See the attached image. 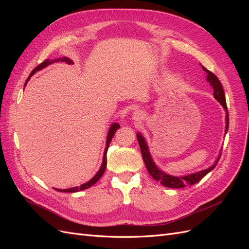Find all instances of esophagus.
<instances>
[{
  "label": "esophagus",
  "instance_id": "obj_1",
  "mask_svg": "<svg viewBox=\"0 0 249 249\" xmlns=\"http://www.w3.org/2000/svg\"><path fill=\"white\" fill-rule=\"evenodd\" d=\"M132 118H133V120H135V122L140 123L141 120H142V118H143L142 112H141V111H139V110L134 111V112H133V114H132Z\"/></svg>",
  "mask_w": 249,
  "mask_h": 249
}]
</instances>
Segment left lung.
Wrapping results in <instances>:
<instances>
[{
    "instance_id": "8db88e82",
    "label": "left lung",
    "mask_w": 249,
    "mask_h": 249,
    "mask_svg": "<svg viewBox=\"0 0 249 249\" xmlns=\"http://www.w3.org/2000/svg\"><path fill=\"white\" fill-rule=\"evenodd\" d=\"M201 67H202L203 71H206V73H207V76H206L207 82H209L210 85L213 87L214 97L220 103V105L225 111V132L224 133L227 134L228 130H229V112H228L227 103H225V95H224V91H223V87L221 85L220 81L218 80V78L213 72L208 71L205 66L201 65ZM137 140H138L139 146H140L143 161H144V164H145L148 173L153 177V178H155L156 180H158V182H160L163 186L167 187V188H176V189H178V188H184L186 186H191V185L198 183L203 177H206L210 171H212L215 168V166L221 157V150H220V153H219V155H218V158L216 159L215 163L212 165V166H210L207 169H203V170H200L197 172H193V173H190V175H186V176H179V177L178 176H171V175H169V173L164 172L163 170H161L159 167L157 166V164L153 160L152 155H150V153H149V148H148V145L146 143V140L144 137L142 136L141 133H137Z\"/></svg>"
}]
</instances>
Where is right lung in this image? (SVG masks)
Masks as SVG:
<instances>
[{"mask_svg": "<svg viewBox=\"0 0 249 249\" xmlns=\"http://www.w3.org/2000/svg\"><path fill=\"white\" fill-rule=\"evenodd\" d=\"M59 61L65 62V63H67V64H73L72 60L70 59V58H67V57H62V58H58V59H54V60L47 59L46 61H43V62L40 63L38 66L35 67V69L32 71V72L30 73L29 78L27 79V81H26V83H25V86L27 85L28 81H29L30 79H31V77L33 76V74H34L36 71H39L43 70L44 67H47L48 65H50V64H52V63H54V62H59ZM119 127H120V125H119L117 123H113V124L110 125L109 131H108V135H107V139H106V147H105V150H104V157H103L102 165H101V167H100L99 171H97V172L95 173V176H94L91 179L88 180V182H86V183H84V184H82L81 186H77V187H73V188H69V189H57V188H56L55 190H57V191H59V192H69V193H72V192H78V191L85 190V189H87V188L93 186V185L97 182V180H99V179L102 178L103 173L105 172V169H106V166H107V150H108L110 142H111V140H112V138H113V135L115 134V132L119 129Z\"/></svg>", "mask_w": 249, "mask_h": 249, "instance_id": "1", "label": "right lung"}]
</instances>
